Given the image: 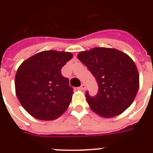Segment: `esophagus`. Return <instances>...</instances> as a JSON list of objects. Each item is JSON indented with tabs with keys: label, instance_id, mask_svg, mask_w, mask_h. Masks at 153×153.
Wrapping results in <instances>:
<instances>
[{
	"label": "esophagus",
	"instance_id": "obj_1",
	"mask_svg": "<svg viewBox=\"0 0 153 153\" xmlns=\"http://www.w3.org/2000/svg\"><path fill=\"white\" fill-rule=\"evenodd\" d=\"M86 89V85H85V84H82V85L80 86V87H78V90L83 91V90H84V89Z\"/></svg>",
	"mask_w": 153,
	"mask_h": 153
}]
</instances>
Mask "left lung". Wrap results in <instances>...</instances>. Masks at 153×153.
Returning a JSON list of instances; mask_svg holds the SVG:
<instances>
[{
	"label": "left lung",
	"instance_id": "1",
	"mask_svg": "<svg viewBox=\"0 0 153 153\" xmlns=\"http://www.w3.org/2000/svg\"><path fill=\"white\" fill-rule=\"evenodd\" d=\"M78 58L95 78L96 95L86 92L91 109L104 118L120 115L132 104L139 88V75L134 61L116 49L95 47L84 51Z\"/></svg>",
	"mask_w": 153,
	"mask_h": 153
}]
</instances>
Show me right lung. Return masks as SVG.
I'll list each match as a JSON object with an SVG mask.
<instances>
[{
  "mask_svg": "<svg viewBox=\"0 0 153 153\" xmlns=\"http://www.w3.org/2000/svg\"><path fill=\"white\" fill-rule=\"evenodd\" d=\"M72 57L71 52L44 51L18 67L15 92L21 105L32 117L52 121L67 110L73 89L69 79L61 75V69Z\"/></svg>",
  "mask_w": 153,
  "mask_h": 153,
  "instance_id": "add662e5",
  "label": "right lung"
}]
</instances>
